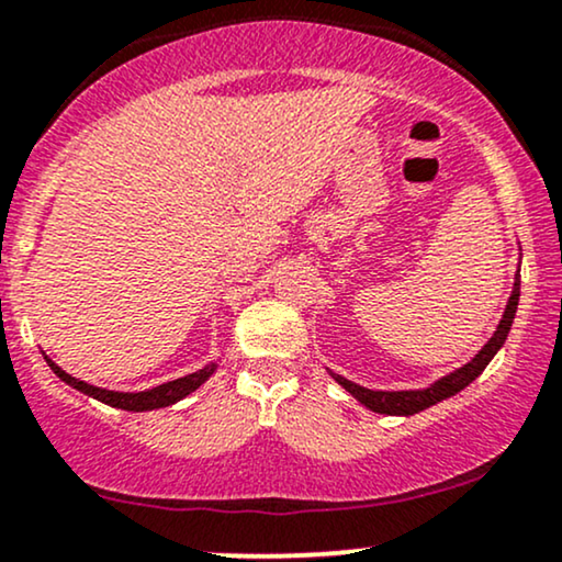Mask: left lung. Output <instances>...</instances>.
<instances>
[{"mask_svg":"<svg viewBox=\"0 0 562 562\" xmlns=\"http://www.w3.org/2000/svg\"><path fill=\"white\" fill-rule=\"evenodd\" d=\"M518 295H520V277L516 274V282H513V293H510V301L508 306H505V314L503 319L497 324V333L490 337V342L479 350V353L471 358L469 363L461 369H456L452 374L442 376V380H437L431 387L427 390H401V392H382V390H367L361 387V384L346 380V376L340 374H329L335 376L337 384H342L350 395L356 397L358 403L367 405L369 411H376V414H387V416H411V414H418V411L429 408V405H435L439 401H445V397L456 395V392H461L463 387H469L471 382L476 380L479 374L486 369V363L495 358V353L499 348H503V342L508 340V333H510V324L516 319V308H518Z\"/></svg>","mask_w":562,"mask_h":562,"instance_id":"left-lung-1","label":"left lung"}]
</instances>
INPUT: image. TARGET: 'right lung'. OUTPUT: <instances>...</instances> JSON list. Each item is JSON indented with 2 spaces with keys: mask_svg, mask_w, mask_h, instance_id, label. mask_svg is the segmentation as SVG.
<instances>
[{
  "mask_svg": "<svg viewBox=\"0 0 562 562\" xmlns=\"http://www.w3.org/2000/svg\"><path fill=\"white\" fill-rule=\"evenodd\" d=\"M46 363H49L54 374H57L63 382L70 384V387L86 392V395H91V397H97V401H101V403L112 405V408H123V411L167 408V405L178 403L186 395H191L193 390H199L201 384H204L209 376L214 374V369H216L214 363H209V367L193 371V374L180 376V380H172V382H165V384H159V387H154V390H146V392H114V390H101V387H93V384H86V382L76 380V376H70V374H67V371L59 369L57 363L52 361V358H46Z\"/></svg>",
  "mask_w": 562,
  "mask_h": 562,
  "instance_id": "right-lung-1",
  "label": "right lung"
}]
</instances>
